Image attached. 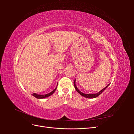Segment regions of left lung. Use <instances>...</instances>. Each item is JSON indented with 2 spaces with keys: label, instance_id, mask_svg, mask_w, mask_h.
<instances>
[{
  "label": "left lung",
  "instance_id": "1",
  "mask_svg": "<svg viewBox=\"0 0 134 134\" xmlns=\"http://www.w3.org/2000/svg\"><path fill=\"white\" fill-rule=\"evenodd\" d=\"M75 82H76V80H75H75H74V87H75V90H76V91H77V92L78 93H79V94L82 96H83V97H86V98H96V97H97L98 96H99L101 93H102L105 90H106V89L108 87V86L109 85V84H108V85H107V86L105 87V88H104L103 90H102L101 91H100L99 92H98V93H93V94H86V93H83V92H80L79 90V89L77 88V87L76 86V84H75Z\"/></svg>",
  "mask_w": 134,
  "mask_h": 134
}]
</instances>
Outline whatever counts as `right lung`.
Here are the masks:
<instances>
[{"mask_svg":"<svg viewBox=\"0 0 134 134\" xmlns=\"http://www.w3.org/2000/svg\"><path fill=\"white\" fill-rule=\"evenodd\" d=\"M57 87H58V84H57V86H56V87L54 89L53 91L51 92L50 93H48V94H36V93H33V94H32V95L34 97H36V98H38V99L45 98H47V97H48L51 96L52 94H53V93L55 92V91H56V88H57Z\"/></svg>","mask_w":134,"mask_h":134,"instance_id":"add662e5","label":"right lung"}]
</instances>
